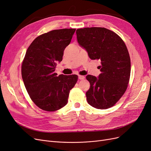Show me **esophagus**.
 <instances>
[{
	"instance_id": "34e87169",
	"label": "esophagus",
	"mask_w": 151,
	"mask_h": 151,
	"mask_svg": "<svg viewBox=\"0 0 151 151\" xmlns=\"http://www.w3.org/2000/svg\"><path fill=\"white\" fill-rule=\"evenodd\" d=\"M78 77H79V79L80 80H83V79H85V77H84V76H81V75H79V76H78Z\"/></svg>"
}]
</instances>
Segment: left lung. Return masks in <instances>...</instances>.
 Listing matches in <instances>:
<instances>
[{"label":"left lung","instance_id":"8db88e82","mask_svg":"<svg viewBox=\"0 0 151 151\" xmlns=\"http://www.w3.org/2000/svg\"><path fill=\"white\" fill-rule=\"evenodd\" d=\"M77 39L91 60H101V74L98 77L88 75L90 83L87 91L88 103L97 109H108L125 93L130 76V58L122 39L115 32L104 28L78 29Z\"/></svg>","mask_w":151,"mask_h":151}]
</instances>
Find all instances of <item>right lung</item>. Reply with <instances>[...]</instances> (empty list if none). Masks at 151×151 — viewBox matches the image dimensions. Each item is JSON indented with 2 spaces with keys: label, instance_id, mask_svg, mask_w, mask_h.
Returning a JSON list of instances; mask_svg holds the SVG:
<instances>
[{
  "label": "right lung",
  "instance_id": "1",
  "mask_svg": "<svg viewBox=\"0 0 151 151\" xmlns=\"http://www.w3.org/2000/svg\"><path fill=\"white\" fill-rule=\"evenodd\" d=\"M76 29L53 30L35 38L27 50L21 74L25 88L36 106L54 111L67 104L70 90L76 84L77 75L57 76V62L70 44Z\"/></svg>",
  "mask_w": 151,
  "mask_h": 151
}]
</instances>
